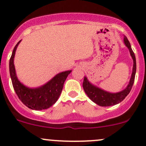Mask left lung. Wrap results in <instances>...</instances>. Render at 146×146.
Instances as JSON below:
<instances>
[{"mask_svg": "<svg viewBox=\"0 0 146 146\" xmlns=\"http://www.w3.org/2000/svg\"><path fill=\"white\" fill-rule=\"evenodd\" d=\"M123 42H124V44L126 45V46L129 48V52H130L133 61L131 76L129 84L124 90L120 91V92H116V93L107 92V91L101 89V88L97 87L96 85H94L93 84L91 83L88 80L86 76L84 77L82 86H83L85 92L91 100L98 105L101 106V107H109V106L115 105V104H119V102L123 101L125 99V98L129 94L133 85V82H134L136 72V56H135L134 53H133L131 46L130 42L128 40L127 37L125 36L123 37Z\"/></svg>", "mask_w": 146, "mask_h": 146, "instance_id": "1", "label": "left lung"}]
</instances>
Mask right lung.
<instances>
[{
  "label": "right lung",
  "instance_id": "add662e5",
  "mask_svg": "<svg viewBox=\"0 0 146 146\" xmlns=\"http://www.w3.org/2000/svg\"><path fill=\"white\" fill-rule=\"evenodd\" d=\"M21 40L13 49L9 62L10 75L13 88L19 99L31 110H42L49 108L59 98L65 80L72 70H66L56 75L44 85L37 88H29L18 80L14 65L15 51Z\"/></svg>",
  "mask_w": 146,
  "mask_h": 146
}]
</instances>
